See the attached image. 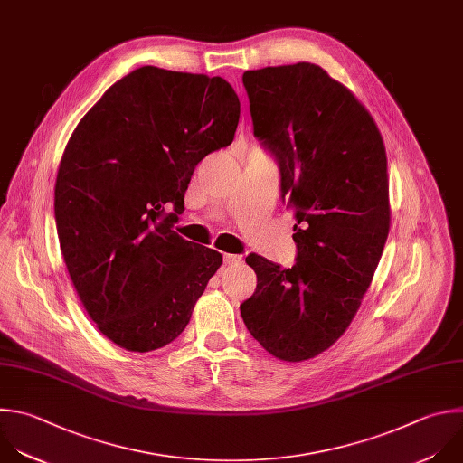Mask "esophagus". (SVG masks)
<instances>
[{
    "mask_svg": "<svg viewBox=\"0 0 463 463\" xmlns=\"http://www.w3.org/2000/svg\"><path fill=\"white\" fill-rule=\"evenodd\" d=\"M241 261V256L238 254H223V263L225 265H236Z\"/></svg>",
    "mask_w": 463,
    "mask_h": 463,
    "instance_id": "esophagus-1",
    "label": "esophagus"
}]
</instances>
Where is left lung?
<instances>
[{
  "instance_id": "obj_1",
  "label": "left lung",
  "mask_w": 463,
  "mask_h": 463,
  "mask_svg": "<svg viewBox=\"0 0 463 463\" xmlns=\"http://www.w3.org/2000/svg\"><path fill=\"white\" fill-rule=\"evenodd\" d=\"M254 136L274 154L296 207L292 269L258 256L254 294L240 305L274 358L303 362L347 331L380 263L389 229L387 154L362 101L315 63L243 72Z\"/></svg>"
}]
</instances>
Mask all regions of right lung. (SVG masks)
<instances>
[{
  "mask_svg": "<svg viewBox=\"0 0 463 463\" xmlns=\"http://www.w3.org/2000/svg\"><path fill=\"white\" fill-rule=\"evenodd\" d=\"M240 99L220 76L141 67L116 81L74 128L54 214L87 315L130 353L182 335L223 258L171 227L194 167L234 139Z\"/></svg>",
  "mask_w": 463,
  "mask_h": 463,
  "instance_id": "right-lung-1",
  "label": "right lung"
}]
</instances>
